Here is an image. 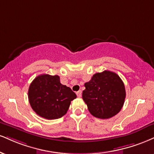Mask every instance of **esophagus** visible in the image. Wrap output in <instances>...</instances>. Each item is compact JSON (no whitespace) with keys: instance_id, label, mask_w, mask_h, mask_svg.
Masks as SVG:
<instances>
[{"instance_id":"34e87169","label":"esophagus","mask_w":154,"mask_h":154,"mask_svg":"<svg viewBox=\"0 0 154 154\" xmlns=\"http://www.w3.org/2000/svg\"><path fill=\"white\" fill-rule=\"evenodd\" d=\"M76 94H77V97H80L81 96H82V91H81V90H79V91H77V92H76Z\"/></svg>"}]
</instances>
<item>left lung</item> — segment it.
Listing matches in <instances>:
<instances>
[{
	"mask_svg": "<svg viewBox=\"0 0 154 154\" xmlns=\"http://www.w3.org/2000/svg\"><path fill=\"white\" fill-rule=\"evenodd\" d=\"M85 87L82 99L89 112L95 118L108 119L118 114L123 107L125 85L115 72L105 70L96 73Z\"/></svg>",
	"mask_w": 154,
	"mask_h": 154,
	"instance_id": "1",
	"label": "left lung"
}]
</instances>
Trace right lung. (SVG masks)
I'll return each mask as SVG.
<instances>
[{
	"label": "right lung",
	"mask_w": 154,
	"mask_h": 154,
	"mask_svg": "<svg viewBox=\"0 0 154 154\" xmlns=\"http://www.w3.org/2000/svg\"><path fill=\"white\" fill-rule=\"evenodd\" d=\"M29 100L37 115L48 120L58 119L67 112L71 101L77 95L61 84L58 75H38L29 88Z\"/></svg>",
	"instance_id": "right-lung-1"
}]
</instances>
